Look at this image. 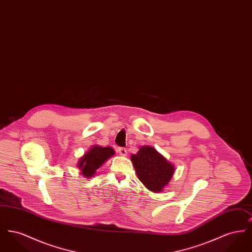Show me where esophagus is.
Wrapping results in <instances>:
<instances>
[{"mask_svg": "<svg viewBox=\"0 0 252 252\" xmlns=\"http://www.w3.org/2000/svg\"><path fill=\"white\" fill-rule=\"evenodd\" d=\"M118 152H119V154L122 155V156H126V149L125 147H119L118 148Z\"/></svg>", "mask_w": 252, "mask_h": 252, "instance_id": "esophagus-1", "label": "esophagus"}]
</instances>
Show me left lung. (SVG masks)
Returning a JSON list of instances; mask_svg holds the SVG:
<instances>
[{"label": "left lung", "instance_id": "obj_1", "mask_svg": "<svg viewBox=\"0 0 252 252\" xmlns=\"http://www.w3.org/2000/svg\"><path fill=\"white\" fill-rule=\"evenodd\" d=\"M131 160L139 180L152 192H161L173 177L174 166L153 147L142 146Z\"/></svg>", "mask_w": 252, "mask_h": 252}]
</instances>
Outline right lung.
<instances>
[{"label": "right lung", "mask_w": 252, "mask_h": 252, "mask_svg": "<svg viewBox=\"0 0 252 252\" xmlns=\"http://www.w3.org/2000/svg\"><path fill=\"white\" fill-rule=\"evenodd\" d=\"M114 155V150L111 147H92L79 160L78 168L85 177L92 178L96 170L100 167L108 158Z\"/></svg>", "instance_id": "add662e5"}]
</instances>
